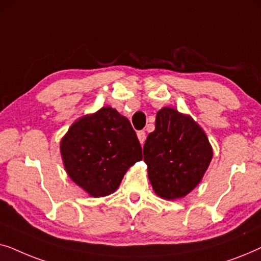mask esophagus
Listing matches in <instances>:
<instances>
[{"mask_svg":"<svg viewBox=\"0 0 261 261\" xmlns=\"http://www.w3.org/2000/svg\"><path fill=\"white\" fill-rule=\"evenodd\" d=\"M138 139L139 141H140L141 145L145 144V140H146V133L144 130H139L138 132Z\"/></svg>","mask_w":261,"mask_h":261,"instance_id":"1","label":"esophagus"}]
</instances>
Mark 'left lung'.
Here are the masks:
<instances>
[{
    "label": "left lung",
    "mask_w": 261,
    "mask_h": 261,
    "mask_svg": "<svg viewBox=\"0 0 261 261\" xmlns=\"http://www.w3.org/2000/svg\"><path fill=\"white\" fill-rule=\"evenodd\" d=\"M213 158L201 127L189 115L165 107L156 113L155 129L144 145L148 178L159 197L177 199L199 184Z\"/></svg>",
    "instance_id": "8db88e82"
}]
</instances>
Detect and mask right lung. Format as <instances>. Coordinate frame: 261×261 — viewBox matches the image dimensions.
<instances>
[{
    "mask_svg": "<svg viewBox=\"0 0 261 261\" xmlns=\"http://www.w3.org/2000/svg\"><path fill=\"white\" fill-rule=\"evenodd\" d=\"M60 153L69 177L92 197L113 194L127 170L142 159L130 122L112 107L72 123Z\"/></svg>",
    "mask_w": 261,
    "mask_h": 261,
    "instance_id": "add662e5",
    "label": "right lung"
}]
</instances>
